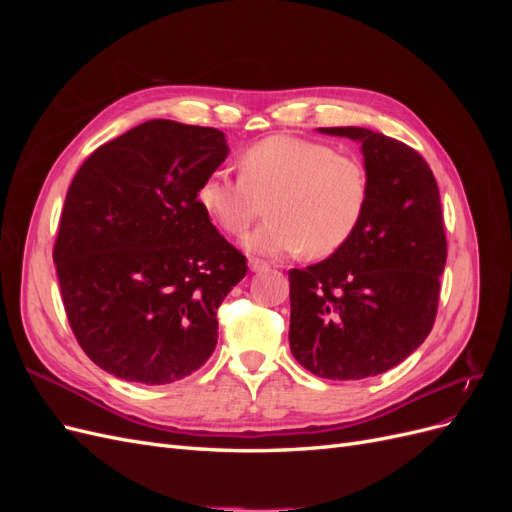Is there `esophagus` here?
Returning a JSON list of instances; mask_svg holds the SVG:
<instances>
[{
	"instance_id": "1",
	"label": "esophagus",
	"mask_w": 512,
	"mask_h": 512,
	"mask_svg": "<svg viewBox=\"0 0 512 512\" xmlns=\"http://www.w3.org/2000/svg\"><path fill=\"white\" fill-rule=\"evenodd\" d=\"M250 269H252L254 273H260V271H267V269H269V262H265V260H260V258H252V260H250Z\"/></svg>"
}]
</instances>
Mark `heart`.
I'll return each instance as SVG.
<instances>
[{
  "label": "heart",
  "mask_w": 512,
  "mask_h": 512,
  "mask_svg": "<svg viewBox=\"0 0 512 512\" xmlns=\"http://www.w3.org/2000/svg\"><path fill=\"white\" fill-rule=\"evenodd\" d=\"M198 205L226 235H241L267 200L269 218L245 237L262 256H331L354 237L369 203L361 160L294 136H269L243 149L239 177L215 170L198 185Z\"/></svg>",
  "instance_id": "obj_1"
}]
</instances>
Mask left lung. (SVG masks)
I'll list each match as a JSON object with an SVG mask.
<instances>
[{"instance_id": "8db88e82", "label": "left lung", "mask_w": 512, "mask_h": 512, "mask_svg": "<svg viewBox=\"0 0 512 512\" xmlns=\"http://www.w3.org/2000/svg\"><path fill=\"white\" fill-rule=\"evenodd\" d=\"M320 132L361 143L369 203L342 250L288 271L290 350L314 376L361 380L399 365L436 322L446 265L440 192L406 143L352 126Z\"/></svg>"}]
</instances>
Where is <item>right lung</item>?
<instances>
[{
    "label": "right lung",
    "instance_id": "add662e5",
    "mask_svg": "<svg viewBox=\"0 0 512 512\" xmlns=\"http://www.w3.org/2000/svg\"><path fill=\"white\" fill-rule=\"evenodd\" d=\"M224 134L168 119L100 145L74 175L53 260L83 352L128 382L170 384L218 344V307L247 260L198 205Z\"/></svg>",
    "mask_w": 512,
    "mask_h": 512
}]
</instances>
